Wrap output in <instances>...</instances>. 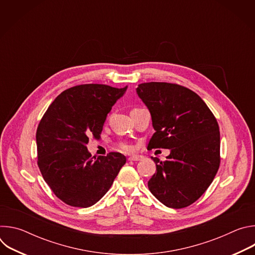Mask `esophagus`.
<instances>
[{"label": "esophagus", "instance_id": "esophagus-1", "mask_svg": "<svg viewBox=\"0 0 255 255\" xmlns=\"http://www.w3.org/2000/svg\"><path fill=\"white\" fill-rule=\"evenodd\" d=\"M128 159L130 161H139V160L143 159V156H141V155H131Z\"/></svg>", "mask_w": 255, "mask_h": 255}]
</instances>
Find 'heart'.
<instances>
[{
    "label": "heart",
    "instance_id": "1",
    "mask_svg": "<svg viewBox=\"0 0 255 255\" xmlns=\"http://www.w3.org/2000/svg\"><path fill=\"white\" fill-rule=\"evenodd\" d=\"M117 147L122 150V151H131L133 149L132 145L129 143H125V142H120L117 144Z\"/></svg>",
    "mask_w": 255,
    "mask_h": 255
}]
</instances>
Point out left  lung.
Masks as SVG:
<instances>
[{
    "label": "left lung",
    "mask_w": 255,
    "mask_h": 255,
    "mask_svg": "<svg viewBox=\"0 0 255 255\" xmlns=\"http://www.w3.org/2000/svg\"><path fill=\"white\" fill-rule=\"evenodd\" d=\"M136 92L155 130L147 149H170L164 161L151 157L156 172L148 189L166 207L186 208L206 192L219 169V125L206 103L188 88L151 82L138 85Z\"/></svg>",
    "instance_id": "1"
}]
</instances>
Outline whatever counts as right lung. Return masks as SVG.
<instances>
[{
	"instance_id": "obj_1",
	"label": "right lung",
	"mask_w": 255,
	"mask_h": 255,
	"mask_svg": "<svg viewBox=\"0 0 255 255\" xmlns=\"http://www.w3.org/2000/svg\"><path fill=\"white\" fill-rule=\"evenodd\" d=\"M126 90L99 84L72 87L55 98L40 120L36 131L37 164L63 203L93 206L125 164L126 157L119 152L94 159L87 144L92 136L100 139L108 113Z\"/></svg>"
}]
</instances>
